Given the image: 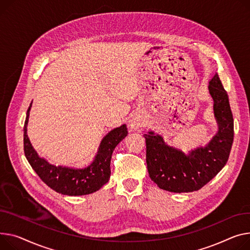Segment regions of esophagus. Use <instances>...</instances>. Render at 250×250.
Here are the masks:
<instances>
[{"label": "esophagus", "mask_w": 250, "mask_h": 250, "mask_svg": "<svg viewBox=\"0 0 250 250\" xmlns=\"http://www.w3.org/2000/svg\"><path fill=\"white\" fill-rule=\"evenodd\" d=\"M144 125V121L139 118V116H132V118L129 120L128 122V126L131 128V129H138L140 127H142Z\"/></svg>", "instance_id": "1"}]
</instances>
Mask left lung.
<instances>
[{
    "instance_id": "1",
    "label": "left lung",
    "mask_w": 250,
    "mask_h": 250,
    "mask_svg": "<svg viewBox=\"0 0 250 250\" xmlns=\"http://www.w3.org/2000/svg\"><path fill=\"white\" fill-rule=\"evenodd\" d=\"M208 89L214 102L218 131L206 146H198L185 154L165 143L163 137L154 131L144 135L149 178L163 190L188 193L201 189L228 161L234 137L233 116L227 92L217 73L209 81Z\"/></svg>"
}]
</instances>
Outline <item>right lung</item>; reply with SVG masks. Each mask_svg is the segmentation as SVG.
Wrapping results in <instances>:
<instances>
[{"mask_svg": "<svg viewBox=\"0 0 250 250\" xmlns=\"http://www.w3.org/2000/svg\"><path fill=\"white\" fill-rule=\"evenodd\" d=\"M32 103L27 110L24 125V152L25 156L37 175L45 184L57 193L68 196H82L94 193L108 182L110 177V160L114 147L126 136L125 125L113 128L103 139L94 161L85 168H72L55 166L39 157L32 146L27 135Z\"/></svg>", "mask_w": 250, "mask_h": 250, "instance_id": "obj_1", "label": "right lung"}]
</instances>
